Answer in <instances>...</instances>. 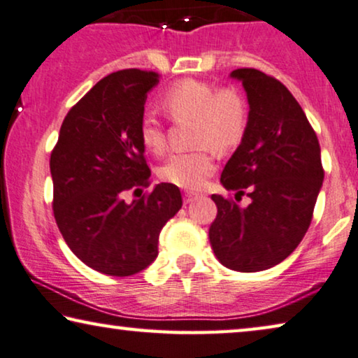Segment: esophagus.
Segmentation results:
<instances>
[{"mask_svg":"<svg viewBox=\"0 0 358 358\" xmlns=\"http://www.w3.org/2000/svg\"><path fill=\"white\" fill-rule=\"evenodd\" d=\"M200 196L199 192H185L184 194V203H192V201L196 200Z\"/></svg>","mask_w":358,"mask_h":358,"instance_id":"obj_1","label":"esophagus"}]
</instances>
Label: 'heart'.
<instances>
[{
  "label": "heart",
  "instance_id": "b5f03b06",
  "mask_svg": "<svg viewBox=\"0 0 358 358\" xmlns=\"http://www.w3.org/2000/svg\"><path fill=\"white\" fill-rule=\"evenodd\" d=\"M162 106L173 121L194 119V143L199 148L174 153L159 169L164 180L182 189H200L215 173V147L229 152L242 142L248 127V103L236 87H217L199 79H182L162 96ZM142 145L162 155L168 147L164 127L153 116H143L138 129Z\"/></svg>",
  "mask_w": 358,
  "mask_h": 358
}]
</instances>
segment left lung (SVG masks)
<instances>
[{
	"mask_svg": "<svg viewBox=\"0 0 358 358\" xmlns=\"http://www.w3.org/2000/svg\"><path fill=\"white\" fill-rule=\"evenodd\" d=\"M231 77L242 80L250 116L221 184L251 203L242 209L231 196L211 195L217 215L208 236L221 265L255 273L281 263L303 239L324 169L317 134L286 85L253 67Z\"/></svg>",
	"mask_w": 358,
	"mask_h": 358,
	"instance_id": "left-lung-1",
	"label": "left lung"
}]
</instances>
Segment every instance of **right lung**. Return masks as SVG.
I'll use <instances>...</instances> for the list:
<instances>
[{
	"label": "right lung",
	"mask_w": 358,
	"mask_h": 358,
	"mask_svg": "<svg viewBox=\"0 0 358 358\" xmlns=\"http://www.w3.org/2000/svg\"><path fill=\"white\" fill-rule=\"evenodd\" d=\"M153 71L103 77L71 108L50 158L53 215L72 253L108 276H131L158 255V239L182 206L178 185H150L138 129Z\"/></svg>",
	"instance_id": "add662e5"
}]
</instances>
